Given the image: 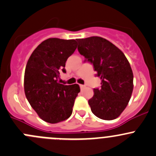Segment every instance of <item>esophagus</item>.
<instances>
[{
  "mask_svg": "<svg viewBox=\"0 0 156 156\" xmlns=\"http://www.w3.org/2000/svg\"><path fill=\"white\" fill-rule=\"evenodd\" d=\"M80 89H83V88L85 87V86H84V85H80Z\"/></svg>",
  "mask_w": 156,
  "mask_h": 156,
  "instance_id": "1",
  "label": "esophagus"
}]
</instances>
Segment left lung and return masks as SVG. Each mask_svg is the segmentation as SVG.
<instances>
[{
  "label": "left lung",
  "instance_id": "8db88e82",
  "mask_svg": "<svg viewBox=\"0 0 156 156\" xmlns=\"http://www.w3.org/2000/svg\"><path fill=\"white\" fill-rule=\"evenodd\" d=\"M78 51L94 66L101 80L89 100L91 110L98 118L113 120L126 109L133 91V72L124 53L107 40L91 37L76 40Z\"/></svg>",
  "mask_w": 156,
  "mask_h": 156
}]
</instances>
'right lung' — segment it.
I'll return each mask as SVG.
<instances>
[{
	"mask_svg": "<svg viewBox=\"0 0 156 156\" xmlns=\"http://www.w3.org/2000/svg\"><path fill=\"white\" fill-rule=\"evenodd\" d=\"M77 47L75 40L49 38L30 55L24 77L25 96L43 121L55 123L71 115L74 101L80 91L77 84L59 83L60 73H66L67 59Z\"/></svg>",
	"mask_w": 156,
	"mask_h": 156,
	"instance_id": "add662e5",
	"label": "right lung"
}]
</instances>
